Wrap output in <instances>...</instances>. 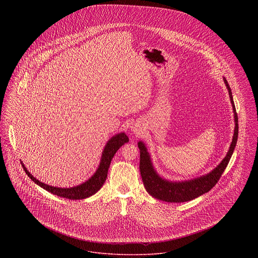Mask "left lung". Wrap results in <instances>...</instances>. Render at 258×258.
<instances>
[{
  "instance_id": "8db88e82",
  "label": "left lung",
  "mask_w": 258,
  "mask_h": 258,
  "mask_svg": "<svg viewBox=\"0 0 258 258\" xmlns=\"http://www.w3.org/2000/svg\"><path fill=\"white\" fill-rule=\"evenodd\" d=\"M223 81L228 90L229 98L233 108L234 121H235L233 139L225 158L221 160V163L214 170H212L206 175H203L196 179L187 180V181L171 182V181L162 179L154 169V166L151 161V157L148 153L147 148L143 142L139 141L138 148L140 150V164H139L140 173H141L142 181L145 185V188L152 197L162 201L171 202V203L172 202L174 203L185 202L208 192L209 190L212 189L220 180L221 174L225 170L233 154L234 149L238 139V130H239L238 116H237L235 104H234L232 92L228 85L227 80L224 77H223Z\"/></svg>"
}]
</instances>
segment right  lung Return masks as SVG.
<instances>
[{
  "label": "right lung",
  "mask_w": 258,
  "mask_h": 258,
  "mask_svg": "<svg viewBox=\"0 0 258 258\" xmlns=\"http://www.w3.org/2000/svg\"><path fill=\"white\" fill-rule=\"evenodd\" d=\"M127 142H128V137L124 133H121L111 137L102 152V156L100 159L98 170L85 183L78 184L74 187H58V186H52L49 184H44L38 181L30 172L28 171L22 162L21 164L24 168L26 174L32 179V181L38 184L39 186H41L42 188H44L45 190L49 191L57 197L68 198L71 200L84 199L95 195L98 190H99L102 184H104L107 178V172L110 166L111 160L113 159L114 155L119 150V148L122 147L124 143H127Z\"/></svg>",
  "instance_id": "right-lung-1"
}]
</instances>
